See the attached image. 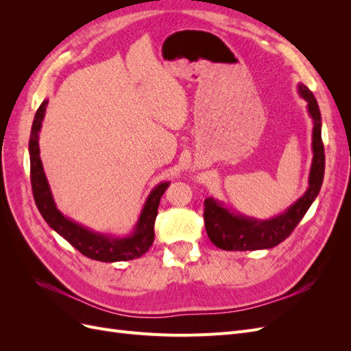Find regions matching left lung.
I'll return each mask as SVG.
<instances>
[{"mask_svg": "<svg viewBox=\"0 0 351 351\" xmlns=\"http://www.w3.org/2000/svg\"><path fill=\"white\" fill-rule=\"evenodd\" d=\"M300 97L307 102V111L313 120L312 149L313 161L309 174V187L284 214L259 221L230 212L221 202L205 199V228L209 240L222 250H259L271 249L289 237L311 208L324 182L325 154L321 136V112L313 93L304 84H299Z\"/></svg>", "mask_w": 351, "mask_h": 351, "instance_id": "left-lung-1", "label": "left lung"}]
</instances>
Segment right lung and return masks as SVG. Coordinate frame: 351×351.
<instances>
[{
	"mask_svg": "<svg viewBox=\"0 0 351 351\" xmlns=\"http://www.w3.org/2000/svg\"><path fill=\"white\" fill-rule=\"evenodd\" d=\"M48 101L40 104L35 114L34 124H32L30 139H29V155H30V183L34 192L35 204L44 217L47 224L57 231L58 234L66 239L73 247H76L86 258L99 262H119L132 261L141 258L154 243V226L158 215V206L161 196L169 186V182L159 183L147 196L141 217L130 236L125 237H111L101 232H95L77 222L66 218L58 210L54 199H52L48 180L44 173V167L39 156V130L44 120Z\"/></svg>",
	"mask_w": 351,
	"mask_h": 351,
	"instance_id": "right-lung-1",
	"label": "right lung"
}]
</instances>
